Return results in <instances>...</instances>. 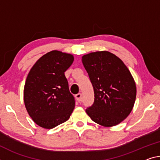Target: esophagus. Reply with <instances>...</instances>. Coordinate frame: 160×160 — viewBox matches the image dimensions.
I'll return each mask as SVG.
<instances>
[{
  "label": "esophagus",
  "instance_id": "34e87169",
  "mask_svg": "<svg viewBox=\"0 0 160 160\" xmlns=\"http://www.w3.org/2000/svg\"><path fill=\"white\" fill-rule=\"evenodd\" d=\"M75 98H76V99H77V100L78 101V102H80V101H81V98H82V94L78 93L77 95H75Z\"/></svg>",
  "mask_w": 160,
  "mask_h": 160
}]
</instances>
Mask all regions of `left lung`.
Here are the masks:
<instances>
[{"label":"left lung","mask_w":160,"mask_h":160,"mask_svg":"<svg viewBox=\"0 0 160 160\" xmlns=\"http://www.w3.org/2000/svg\"><path fill=\"white\" fill-rule=\"evenodd\" d=\"M82 62L92 83L95 100L86 112L104 127L118 125L132 110L136 85L130 70L115 55L108 51L90 52Z\"/></svg>","instance_id":"left-lung-1"}]
</instances>
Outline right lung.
Listing matches in <instances>:
<instances>
[{
	"label": "right lung",
	"mask_w": 160,
	"mask_h": 160,
	"mask_svg": "<svg viewBox=\"0 0 160 160\" xmlns=\"http://www.w3.org/2000/svg\"><path fill=\"white\" fill-rule=\"evenodd\" d=\"M74 60L72 55L58 50L46 53L37 60L25 81V108L38 125L52 129L70 118L75 108L65 72Z\"/></svg>",
	"instance_id": "add662e5"
}]
</instances>
